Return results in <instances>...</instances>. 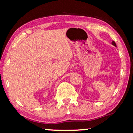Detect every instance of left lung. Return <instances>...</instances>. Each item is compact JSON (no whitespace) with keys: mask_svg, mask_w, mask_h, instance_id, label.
Returning <instances> with one entry per match:
<instances>
[{"mask_svg":"<svg viewBox=\"0 0 133 133\" xmlns=\"http://www.w3.org/2000/svg\"><path fill=\"white\" fill-rule=\"evenodd\" d=\"M112 45H115V47H116V43H115V41H112Z\"/></svg>","mask_w":133,"mask_h":133,"instance_id":"1","label":"left lung"}]
</instances>
